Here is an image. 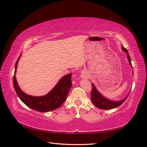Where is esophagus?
I'll use <instances>...</instances> for the list:
<instances>
[{"label":"esophagus","instance_id":"obj_1","mask_svg":"<svg viewBox=\"0 0 147 147\" xmlns=\"http://www.w3.org/2000/svg\"><path fill=\"white\" fill-rule=\"evenodd\" d=\"M82 77L83 78V79H85V78H87L86 75H85V74H82Z\"/></svg>","mask_w":147,"mask_h":147}]
</instances>
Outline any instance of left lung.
<instances>
[{
	"instance_id": "obj_1",
	"label": "left lung",
	"mask_w": 147,
	"mask_h": 147,
	"mask_svg": "<svg viewBox=\"0 0 147 147\" xmlns=\"http://www.w3.org/2000/svg\"><path fill=\"white\" fill-rule=\"evenodd\" d=\"M122 51L126 53L127 61H128L131 66H132L130 56L126 49L124 48L123 46H122ZM92 85V93H91V100L92 103L96 106V107H98L100 109H105V110H107V109H114L119 107V106H120L124 101L126 100V98H127V96H129V93L131 92L129 91L128 95L126 96V97L121 100L112 101L103 96L101 93L98 91L97 89L96 88V87L93 83Z\"/></svg>"
}]
</instances>
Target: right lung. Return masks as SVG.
<instances>
[{
	"instance_id": "obj_1",
	"label": "right lung",
	"mask_w": 147,
	"mask_h": 147,
	"mask_svg": "<svg viewBox=\"0 0 147 147\" xmlns=\"http://www.w3.org/2000/svg\"><path fill=\"white\" fill-rule=\"evenodd\" d=\"M21 55V54L16 62L14 74L16 73L17 65ZM71 74L72 73H70L64 76L51 91H50L47 95L40 96L28 95L22 91L18 85L15 74L13 77V85L19 98L28 107L39 112H49L60 107L66 100L72 86Z\"/></svg>"
}]
</instances>
